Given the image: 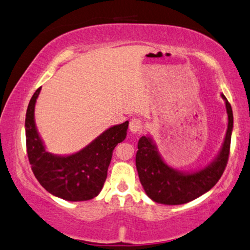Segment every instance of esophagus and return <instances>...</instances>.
Instances as JSON below:
<instances>
[{"instance_id":"esophagus-1","label":"esophagus","mask_w":250,"mask_h":250,"mask_svg":"<svg viewBox=\"0 0 250 250\" xmlns=\"http://www.w3.org/2000/svg\"><path fill=\"white\" fill-rule=\"evenodd\" d=\"M144 124L141 118H132L129 122V130L134 134H140L143 130Z\"/></svg>"}]
</instances>
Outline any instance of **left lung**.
<instances>
[{
	"instance_id": "obj_1",
	"label": "left lung",
	"mask_w": 250,
	"mask_h": 250,
	"mask_svg": "<svg viewBox=\"0 0 250 250\" xmlns=\"http://www.w3.org/2000/svg\"><path fill=\"white\" fill-rule=\"evenodd\" d=\"M221 96L227 108L228 129L219 155L202 170L193 173H182L174 170L164 163L151 138H140L136 168L142 186L153 201L171 206L188 203L208 192L221 178L228 163L233 126L231 105L224 95Z\"/></svg>"
}]
</instances>
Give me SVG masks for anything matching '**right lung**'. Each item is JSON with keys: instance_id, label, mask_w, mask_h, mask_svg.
<instances>
[{"instance_id": "right-lung-1", "label": "right lung", "mask_w": 250, "mask_h": 250, "mask_svg": "<svg viewBox=\"0 0 250 250\" xmlns=\"http://www.w3.org/2000/svg\"><path fill=\"white\" fill-rule=\"evenodd\" d=\"M38 88L25 115L26 153L34 176L50 193L67 201H86L97 197L107 178L113 151L127 135L128 122L105 130L95 141L69 156L50 154L44 149L34 124Z\"/></svg>"}]
</instances>
